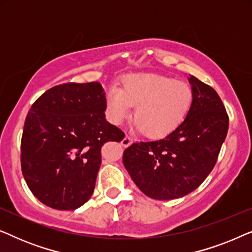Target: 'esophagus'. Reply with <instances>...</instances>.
Here are the masks:
<instances>
[{
    "label": "esophagus",
    "mask_w": 252,
    "mask_h": 252,
    "mask_svg": "<svg viewBox=\"0 0 252 252\" xmlns=\"http://www.w3.org/2000/svg\"><path fill=\"white\" fill-rule=\"evenodd\" d=\"M133 143V140H132V137H129L128 135H126L125 137H124L123 139V141H122V144H123V147H125V148H127V147H129L130 144Z\"/></svg>",
    "instance_id": "obj_1"
}]
</instances>
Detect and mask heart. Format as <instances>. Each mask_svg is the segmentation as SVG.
<instances>
[{"label":"heart","mask_w":252,"mask_h":252,"mask_svg":"<svg viewBox=\"0 0 252 252\" xmlns=\"http://www.w3.org/2000/svg\"><path fill=\"white\" fill-rule=\"evenodd\" d=\"M192 99L191 86L185 81L160 74H129L122 79L119 89L112 87L106 94V116L113 125H122L135 106V129L150 139H164L182 125Z\"/></svg>","instance_id":"1"}]
</instances>
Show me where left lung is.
Instances as JSON below:
<instances>
[{"instance_id":"obj_1","label":"left lung","mask_w":252,"mask_h":252,"mask_svg":"<svg viewBox=\"0 0 252 252\" xmlns=\"http://www.w3.org/2000/svg\"><path fill=\"white\" fill-rule=\"evenodd\" d=\"M194 99L177 130L153 142L133 143L123 161L141 191L154 199H175L198 188L215 167L228 130L225 105L211 86L189 78Z\"/></svg>"}]
</instances>
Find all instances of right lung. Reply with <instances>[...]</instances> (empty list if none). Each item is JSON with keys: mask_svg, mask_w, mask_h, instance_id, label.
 I'll list each match as a JSON object with an SVG mask.
<instances>
[{"mask_svg": "<svg viewBox=\"0 0 252 252\" xmlns=\"http://www.w3.org/2000/svg\"><path fill=\"white\" fill-rule=\"evenodd\" d=\"M98 82L55 86L31 106L20 143L27 186L43 204L74 210L91 198L105 142L125 134L105 120Z\"/></svg>", "mask_w": 252, "mask_h": 252, "instance_id": "right-lung-1", "label": "right lung"}]
</instances>
